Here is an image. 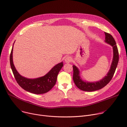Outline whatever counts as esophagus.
I'll return each instance as SVG.
<instances>
[{"label": "esophagus", "mask_w": 127, "mask_h": 127, "mask_svg": "<svg viewBox=\"0 0 127 127\" xmlns=\"http://www.w3.org/2000/svg\"><path fill=\"white\" fill-rule=\"evenodd\" d=\"M71 62H72V58L68 56L65 58V62L66 63L69 64V63H70Z\"/></svg>", "instance_id": "obj_1"}]
</instances>
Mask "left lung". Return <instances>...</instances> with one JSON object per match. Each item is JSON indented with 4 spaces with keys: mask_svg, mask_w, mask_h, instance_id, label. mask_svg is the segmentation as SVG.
I'll return each mask as SVG.
<instances>
[{
    "mask_svg": "<svg viewBox=\"0 0 127 127\" xmlns=\"http://www.w3.org/2000/svg\"><path fill=\"white\" fill-rule=\"evenodd\" d=\"M105 35V42L111 45L113 49V58L110 65V69L106 76L101 80L95 81L90 82L83 80L80 76V72L76 65H73V80L75 85L80 90L85 92H93L100 90L108 84L113 76L115 70L118 65L119 55V51L116 42L113 36L107 32H104Z\"/></svg>",
    "mask_w": 127,
    "mask_h": 127,
    "instance_id": "obj_1",
    "label": "left lung"
}]
</instances>
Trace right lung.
Masks as SVG:
<instances>
[{"label": "right lung", "mask_w": 127, "mask_h": 127, "mask_svg": "<svg viewBox=\"0 0 127 127\" xmlns=\"http://www.w3.org/2000/svg\"><path fill=\"white\" fill-rule=\"evenodd\" d=\"M14 44L9 60L12 70L18 84L24 90L34 94H43L51 90L56 83L58 73L63 66V62L54 65L45 75L42 77L33 79L28 78L19 74L14 64L13 60Z\"/></svg>", "instance_id": "1"}]
</instances>
